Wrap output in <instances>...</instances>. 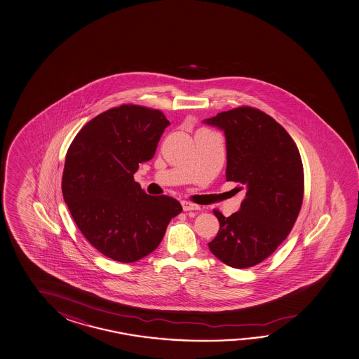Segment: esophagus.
<instances>
[{
	"instance_id": "esophagus-1",
	"label": "esophagus",
	"mask_w": 359,
	"mask_h": 359,
	"mask_svg": "<svg viewBox=\"0 0 359 359\" xmlns=\"http://www.w3.org/2000/svg\"><path fill=\"white\" fill-rule=\"evenodd\" d=\"M182 205H183L184 212H189V210H198L201 207L198 205V204L190 203V202H182Z\"/></svg>"
}]
</instances>
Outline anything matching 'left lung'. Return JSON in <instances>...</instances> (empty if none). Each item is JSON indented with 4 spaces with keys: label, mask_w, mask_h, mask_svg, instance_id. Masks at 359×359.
Returning <instances> with one entry per match:
<instances>
[{
    "label": "left lung",
    "mask_w": 359,
    "mask_h": 359,
    "mask_svg": "<svg viewBox=\"0 0 359 359\" xmlns=\"http://www.w3.org/2000/svg\"><path fill=\"white\" fill-rule=\"evenodd\" d=\"M224 130L226 180L246 196L240 210L213 213L219 231L208 246L236 269L262 263L291 232L304 199V166L287 130L259 109L240 107L204 121Z\"/></svg>",
    "instance_id": "1"
}]
</instances>
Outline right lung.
<instances>
[{
  "instance_id": "add662e5",
  "label": "right lung",
  "mask_w": 359,
  "mask_h": 359,
  "mask_svg": "<svg viewBox=\"0 0 359 359\" xmlns=\"http://www.w3.org/2000/svg\"><path fill=\"white\" fill-rule=\"evenodd\" d=\"M169 124L157 109L124 104L86 123L68 149L63 199L88 243L116 262L151 254L183 210L171 196L146 194L133 179Z\"/></svg>"
}]
</instances>
